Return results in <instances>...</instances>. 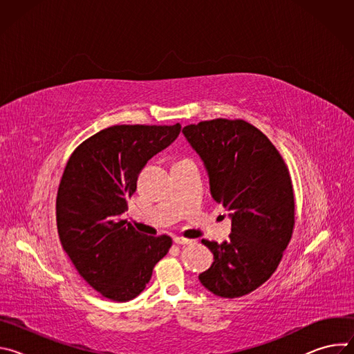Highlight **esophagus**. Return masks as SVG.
Masks as SVG:
<instances>
[{
  "instance_id": "34e87169",
  "label": "esophagus",
  "mask_w": 354,
  "mask_h": 354,
  "mask_svg": "<svg viewBox=\"0 0 354 354\" xmlns=\"http://www.w3.org/2000/svg\"><path fill=\"white\" fill-rule=\"evenodd\" d=\"M174 242L178 243V245H187L190 242V239H186V238H182V236H175Z\"/></svg>"
}]
</instances>
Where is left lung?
Returning a JSON list of instances; mask_svg holds the SVG:
<instances>
[{
    "mask_svg": "<svg viewBox=\"0 0 354 354\" xmlns=\"http://www.w3.org/2000/svg\"><path fill=\"white\" fill-rule=\"evenodd\" d=\"M182 133L205 164L213 198L231 218L228 241L201 239L214 262L198 280L218 297H242L274 273L291 239L288 169L270 140L245 120H206Z\"/></svg>",
    "mask_w": 354,
    "mask_h": 354,
    "instance_id": "1",
    "label": "left lung"
}]
</instances>
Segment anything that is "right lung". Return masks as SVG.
<instances>
[{
    "label": "right lung",
    "instance_id": "add662e5",
    "mask_svg": "<svg viewBox=\"0 0 354 354\" xmlns=\"http://www.w3.org/2000/svg\"><path fill=\"white\" fill-rule=\"evenodd\" d=\"M180 124H120L100 130L71 154L56 201L57 230L81 277L113 301L137 297L172 238L140 234L120 216L147 161L171 145Z\"/></svg>",
    "mask_w": 354,
    "mask_h": 354
}]
</instances>
